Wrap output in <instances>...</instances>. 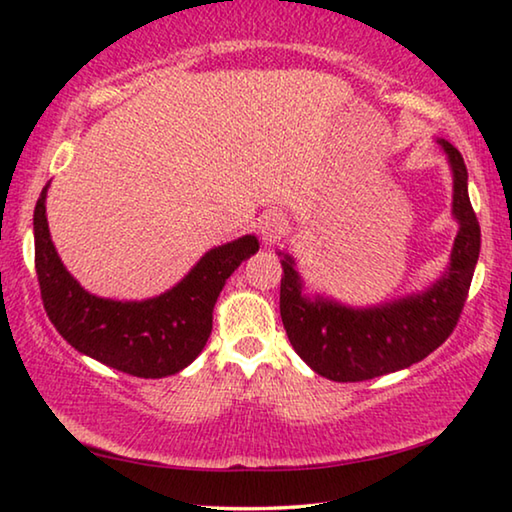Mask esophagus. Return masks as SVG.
<instances>
[{"mask_svg":"<svg viewBox=\"0 0 512 512\" xmlns=\"http://www.w3.org/2000/svg\"><path fill=\"white\" fill-rule=\"evenodd\" d=\"M257 228H259V232H262V237L266 241H275V239H280L282 235H287L289 223L284 221V216H280V214H266V216H262V219H259Z\"/></svg>","mask_w":512,"mask_h":512,"instance_id":"obj_1","label":"esophagus"}]
</instances>
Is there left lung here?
Wrapping results in <instances>:
<instances>
[{
	"mask_svg": "<svg viewBox=\"0 0 512 512\" xmlns=\"http://www.w3.org/2000/svg\"><path fill=\"white\" fill-rule=\"evenodd\" d=\"M454 171V216L458 235L449 271L418 296L381 307L350 309L323 298L302 296L293 259H282L280 316L293 350L311 370L332 381H366L409 368L440 348L461 318L470 293L481 228L467 196L463 155L438 140Z\"/></svg>",
	"mask_w": 512,
	"mask_h": 512,
	"instance_id": "1",
	"label": "left lung"
}]
</instances>
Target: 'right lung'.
I'll return each instance as SVG.
<instances>
[{
    "label": "right lung",
    "instance_id": "1",
    "mask_svg": "<svg viewBox=\"0 0 512 512\" xmlns=\"http://www.w3.org/2000/svg\"><path fill=\"white\" fill-rule=\"evenodd\" d=\"M47 187L33 212L36 273L42 305L58 334L72 348L133 377L160 379L187 368L210 339L214 302L225 280L257 253L259 241L246 235L210 250L183 282L158 298H97L67 273L51 244L45 216Z\"/></svg>",
    "mask_w": 512,
    "mask_h": 512
}]
</instances>
